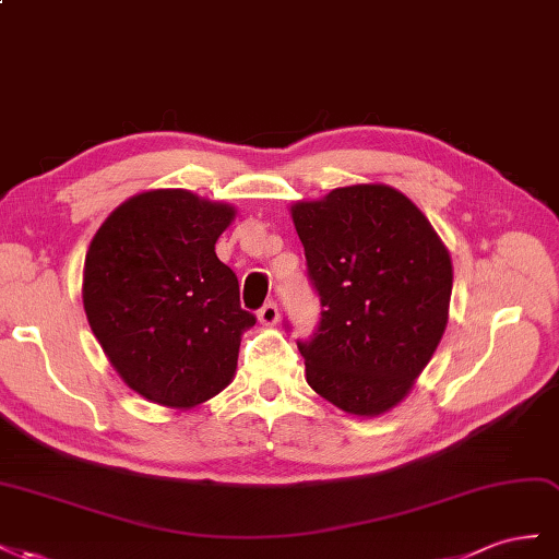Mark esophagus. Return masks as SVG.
<instances>
[{
    "mask_svg": "<svg viewBox=\"0 0 559 559\" xmlns=\"http://www.w3.org/2000/svg\"><path fill=\"white\" fill-rule=\"evenodd\" d=\"M258 318H260V323L262 325H276L278 323V318H281V313H278V307L274 305V301H266V305L260 309V313H258Z\"/></svg>",
    "mask_w": 559,
    "mask_h": 559,
    "instance_id": "obj_1",
    "label": "esophagus"
}]
</instances>
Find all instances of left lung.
I'll return each mask as SVG.
<instances>
[{
  "label": "left lung",
  "mask_w": 559,
  "mask_h": 559,
  "mask_svg": "<svg viewBox=\"0 0 559 559\" xmlns=\"http://www.w3.org/2000/svg\"><path fill=\"white\" fill-rule=\"evenodd\" d=\"M293 222L321 323L297 342L309 386L358 417L395 407L448 328L452 260L426 215L389 185L297 201Z\"/></svg>",
  "instance_id": "obj_1"
}]
</instances>
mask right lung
<instances>
[{
  "mask_svg": "<svg viewBox=\"0 0 559 559\" xmlns=\"http://www.w3.org/2000/svg\"><path fill=\"white\" fill-rule=\"evenodd\" d=\"M236 211L187 189L123 201L84 262V311L119 377L152 403L201 405L229 386L254 325L215 243Z\"/></svg>",
  "mask_w": 559,
  "mask_h": 559,
  "instance_id": "add662e5",
  "label": "right lung"
}]
</instances>
